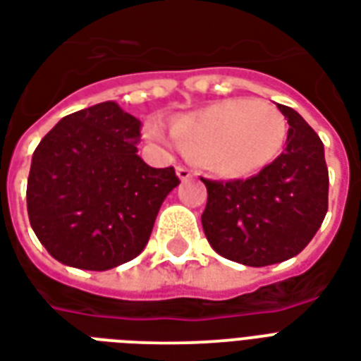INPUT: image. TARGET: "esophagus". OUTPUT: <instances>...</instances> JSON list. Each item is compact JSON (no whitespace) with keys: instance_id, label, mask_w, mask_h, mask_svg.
<instances>
[{"instance_id":"34e87169","label":"esophagus","mask_w":361,"mask_h":361,"mask_svg":"<svg viewBox=\"0 0 361 361\" xmlns=\"http://www.w3.org/2000/svg\"><path fill=\"white\" fill-rule=\"evenodd\" d=\"M177 177L180 178V180H188V178L194 177V173L190 171L188 167H177Z\"/></svg>"}]
</instances>
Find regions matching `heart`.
Returning a JSON list of instances; mask_svg holds the SVG:
<instances>
[{
    "instance_id": "b5f03b06",
    "label": "heart",
    "mask_w": 361,
    "mask_h": 361,
    "mask_svg": "<svg viewBox=\"0 0 361 361\" xmlns=\"http://www.w3.org/2000/svg\"><path fill=\"white\" fill-rule=\"evenodd\" d=\"M142 131L167 152L183 147L216 177L247 178L281 154L288 124L273 103L231 97L180 114L173 131L158 118L147 120Z\"/></svg>"
}]
</instances>
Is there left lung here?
<instances>
[{"label":"left lung","mask_w":361,"mask_h":361,"mask_svg":"<svg viewBox=\"0 0 361 361\" xmlns=\"http://www.w3.org/2000/svg\"><path fill=\"white\" fill-rule=\"evenodd\" d=\"M288 118L286 149L247 180H209L201 224L220 256L250 265L281 264L311 243L328 212L324 145L301 114L279 105Z\"/></svg>","instance_id":"left-lung-1"}]
</instances>
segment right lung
I'll list each match as a JSON object with an SVG mask.
<instances>
[{
    "label": "right lung",
    "instance_id": "add662e5",
    "mask_svg": "<svg viewBox=\"0 0 361 361\" xmlns=\"http://www.w3.org/2000/svg\"><path fill=\"white\" fill-rule=\"evenodd\" d=\"M141 122L103 102L67 114L33 152L27 216L52 258L107 271L142 252L169 192L173 167L156 169L137 154Z\"/></svg>",
    "mask_w": 361,
    "mask_h": 361
}]
</instances>
